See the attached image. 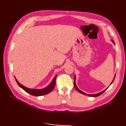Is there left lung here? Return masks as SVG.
I'll return each instance as SVG.
<instances>
[{"label": "left lung", "mask_w": 126, "mask_h": 126, "mask_svg": "<svg viewBox=\"0 0 126 126\" xmlns=\"http://www.w3.org/2000/svg\"><path fill=\"white\" fill-rule=\"evenodd\" d=\"M111 42L113 43V44H115V42L113 41V40H111ZM115 75H116V74L115 75V76H114V79H113V81H112V82H111V83H110V85L112 84V83L113 82V81H114V79H115ZM74 86H75V89L78 91V92H79V93H81V94H83V95H87V96H90V97H97V96H100V95H101V94H102L105 92V91L108 89V88H109V87H108V88H107L106 89H104V90H103V91H102L101 92H100V93H97V94H86V93H84V92H83L82 91H81V90H80L79 88H78V87H77V85H76V76L75 75V77H74Z\"/></svg>", "instance_id": "8db88e82"}]
</instances>
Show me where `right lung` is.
I'll return each instance as SVG.
<instances>
[{"label": "right lung", "instance_id": "obj_1", "mask_svg": "<svg viewBox=\"0 0 126 126\" xmlns=\"http://www.w3.org/2000/svg\"><path fill=\"white\" fill-rule=\"evenodd\" d=\"M57 76V75L55 76L52 82L50 83V84L49 85H47V86L45 88H43V89H31V88H27L25 86H24L23 85L21 84L18 81V80L16 79V77H15V79H16V82H17L18 84L19 85V86L22 88V89H23L24 90H25L26 92H27L28 93L32 95L38 96L44 95L51 92L55 86L56 79Z\"/></svg>", "mask_w": 126, "mask_h": 126}]
</instances>
